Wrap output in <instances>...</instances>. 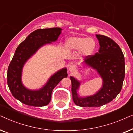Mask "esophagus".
<instances>
[{
	"mask_svg": "<svg viewBox=\"0 0 133 133\" xmlns=\"http://www.w3.org/2000/svg\"><path fill=\"white\" fill-rule=\"evenodd\" d=\"M76 70H77V68H76V67L74 66V65H71V66L69 67V71H70V72H75Z\"/></svg>",
	"mask_w": 133,
	"mask_h": 133,
	"instance_id": "esophagus-1",
	"label": "esophagus"
}]
</instances>
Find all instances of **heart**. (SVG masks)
Wrapping results in <instances>:
<instances>
[{"instance_id": "heart-1", "label": "heart", "mask_w": 133, "mask_h": 133, "mask_svg": "<svg viewBox=\"0 0 133 133\" xmlns=\"http://www.w3.org/2000/svg\"><path fill=\"white\" fill-rule=\"evenodd\" d=\"M65 46L70 51L80 50L82 55L91 56L96 48V42L92 38L74 36L69 38L65 42Z\"/></svg>"}]
</instances>
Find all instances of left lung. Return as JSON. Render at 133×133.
I'll use <instances>...</instances> for the list:
<instances>
[{"instance_id":"left-lung-1","label":"left lung","mask_w":133,"mask_h":133,"mask_svg":"<svg viewBox=\"0 0 133 133\" xmlns=\"http://www.w3.org/2000/svg\"><path fill=\"white\" fill-rule=\"evenodd\" d=\"M99 40V52L87 56L84 63L97 71L103 80L101 90L94 95L81 97L77 94L80 82L71 76L72 99L82 107H98L112 101L121 92L125 77V59L121 48L107 36L96 34Z\"/></svg>"}]
</instances>
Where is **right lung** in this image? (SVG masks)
<instances>
[{"label": "right lung", "instance_id": "add662e5", "mask_svg": "<svg viewBox=\"0 0 133 133\" xmlns=\"http://www.w3.org/2000/svg\"><path fill=\"white\" fill-rule=\"evenodd\" d=\"M61 31V28L38 29L32 32L16 49L8 68L7 83L12 96L22 103L34 107L48 105L54 87L68 76L66 68L60 70L39 90L27 89L22 82V72L25 62L41 47L57 41Z\"/></svg>", "mask_w": 133, "mask_h": 133}]
</instances>
